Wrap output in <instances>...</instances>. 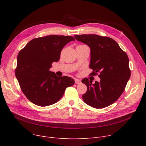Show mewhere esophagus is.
<instances>
[{"label": "esophagus", "mask_w": 146, "mask_h": 146, "mask_svg": "<svg viewBox=\"0 0 146 146\" xmlns=\"http://www.w3.org/2000/svg\"><path fill=\"white\" fill-rule=\"evenodd\" d=\"M75 83L76 84H80L81 83V80L78 79H75Z\"/></svg>", "instance_id": "34e87169"}]
</instances>
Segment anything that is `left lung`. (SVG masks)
<instances>
[{
    "mask_svg": "<svg viewBox=\"0 0 146 146\" xmlns=\"http://www.w3.org/2000/svg\"><path fill=\"white\" fill-rule=\"evenodd\" d=\"M75 39L88 45L90 49V68L92 75L99 73L100 82L85 78L87 86L83 101L95 108H103L115 102L123 93L130 78L129 59L127 54L112 38L95 34L75 35Z\"/></svg>",
    "mask_w": 146,
    "mask_h": 146,
    "instance_id": "1",
    "label": "left lung"
}]
</instances>
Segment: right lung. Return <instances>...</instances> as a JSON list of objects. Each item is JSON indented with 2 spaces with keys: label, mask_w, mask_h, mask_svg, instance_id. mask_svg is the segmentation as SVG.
Returning a JSON list of instances; mask_svg holds the SVG:
<instances>
[{
  "label": "right lung",
  "mask_w": 146,
  "mask_h": 146,
  "mask_svg": "<svg viewBox=\"0 0 146 146\" xmlns=\"http://www.w3.org/2000/svg\"><path fill=\"white\" fill-rule=\"evenodd\" d=\"M74 38L71 36L48 35L31 40L19 52L15 76L22 92L33 104L47 106L57 102L73 79L59 77L50 71L57 62L64 46Z\"/></svg>",
  "instance_id": "add662e5"
}]
</instances>
